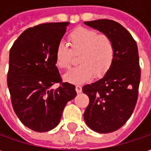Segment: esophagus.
<instances>
[{
  "mask_svg": "<svg viewBox=\"0 0 151 151\" xmlns=\"http://www.w3.org/2000/svg\"><path fill=\"white\" fill-rule=\"evenodd\" d=\"M75 90H76V91H77V93L78 94H80L81 92H82V86H79V85H77L76 86V87H75Z\"/></svg>",
  "mask_w": 151,
  "mask_h": 151,
  "instance_id": "esophagus-1",
  "label": "esophagus"
}]
</instances>
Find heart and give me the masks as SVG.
Instances as JSON below:
<instances>
[{"label":"heart","mask_w":151,"mask_h":151,"mask_svg":"<svg viewBox=\"0 0 151 151\" xmlns=\"http://www.w3.org/2000/svg\"><path fill=\"white\" fill-rule=\"evenodd\" d=\"M69 47L60 42L56 46L55 56L56 65L69 69L74 56H78V67L65 75L66 81L72 83H83L95 75L102 78L109 71L113 64L115 47L111 38L106 34H99L95 30L78 27L68 35Z\"/></svg>","instance_id":"obj_1"}]
</instances>
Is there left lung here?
Listing matches in <instances>:
<instances>
[{"instance_id": "left-lung-1", "label": "left lung", "mask_w": 151, "mask_h": 151, "mask_svg": "<svg viewBox=\"0 0 151 151\" xmlns=\"http://www.w3.org/2000/svg\"><path fill=\"white\" fill-rule=\"evenodd\" d=\"M86 25L109 35L115 57L103 78L82 87L90 99L84 120L92 130L108 133L119 129L129 119L138 97L141 69L136 41L120 23L108 19L85 22Z\"/></svg>"}]
</instances>
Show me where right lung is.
Masks as SVG:
<instances>
[{
	"instance_id": "right-lung-1",
	"label": "right lung",
	"mask_w": 151,
	"mask_h": 151,
	"mask_svg": "<svg viewBox=\"0 0 151 151\" xmlns=\"http://www.w3.org/2000/svg\"><path fill=\"white\" fill-rule=\"evenodd\" d=\"M69 25L43 23L24 31L9 52L7 84L13 108L25 126L42 133L59 124L66 104L75 98V86L63 82L55 52ZM59 83L58 88H51Z\"/></svg>"
}]
</instances>
